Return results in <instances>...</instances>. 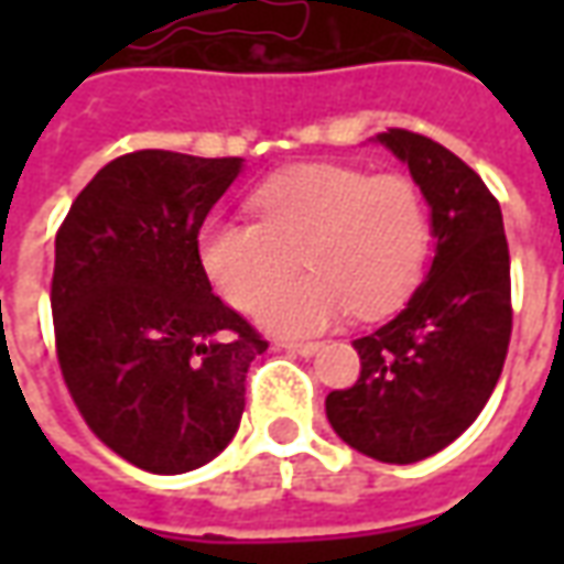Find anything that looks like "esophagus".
<instances>
[{"label": "esophagus", "mask_w": 564, "mask_h": 564, "mask_svg": "<svg viewBox=\"0 0 564 564\" xmlns=\"http://www.w3.org/2000/svg\"><path fill=\"white\" fill-rule=\"evenodd\" d=\"M281 350H290L295 356H314L319 350L317 341H281L278 344Z\"/></svg>", "instance_id": "1"}]
</instances>
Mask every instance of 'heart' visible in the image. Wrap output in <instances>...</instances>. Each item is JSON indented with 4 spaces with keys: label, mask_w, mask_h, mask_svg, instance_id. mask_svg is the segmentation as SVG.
I'll return each instance as SVG.
<instances>
[{
    "label": "heart",
    "mask_w": 564,
    "mask_h": 564,
    "mask_svg": "<svg viewBox=\"0 0 564 564\" xmlns=\"http://www.w3.org/2000/svg\"><path fill=\"white\" fill-rule=\"evenodd\" d=\"M250 208L257 223L210 217L198 229V262L229 305L250 311L299 252L312 271L273 285L259 306V323L278 335H314L347 311L387 317L423 281L432 220L402 174L305 165L265 181Z\"/></svg>",
    "instance_id": "obj_1"
}]
</instances>
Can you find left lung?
I'll use <instances>...</instances> for the list:
<instances>
[{"mask_svg":"<svg viewBox=\"0 0 564 564\" xmlns=\"http://www.w3.org/2000/svg\"><path fill=\"white\" fill-rule=\"evenodd\" d=\"M378 141L429 202L435 259L402 314L356 338L359 380L326 395V416L344 444L411 465L453 444L496 390L513 319L510 253L496 196L456 153L408 129Z\"/></svg>","mask_w":564,"mask_h":564,"instance_id":"left-lung-1","label":"left lung"}]
</instances>
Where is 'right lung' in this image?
I'll list each match as a JSON object with an SVG mask.
<instances>
[{"instance_id":"right-lung-1","label":"right lung","mask_w":564,"mask_h":564,"mask_svg":"<svg viewBox=\"0 0 564 564\" xmlns=\"http://www.w3.org/2000/svg\"><path fill=\"white\" fill-rule=\"evenodd\" d=\"M245 160L135 150L108 162L56 232V356L96 437L150 474L220 456L265 354L250 323L210 293L198 229Z\"/></svg>"}]
</instances>
